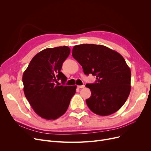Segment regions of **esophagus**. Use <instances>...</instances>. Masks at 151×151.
<instances>
[{"instance_id":"obj_1","label":"esophagus","mask_w":151,"mask_h":151,"mask_svg":"<svg viewBox=\"0 0 151 151\" xmlns=\"http://www.w3.org/2000/svg\"><path fill=\"white\" fill-rule=\"evenodd\" d=\"M85 87L84 85H81V86H78V88H80V89H81V88H84Z\"/></svg>"}]
</instances>
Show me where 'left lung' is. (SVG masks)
Wrapping results in <instances>:
<instances>
[{"label": "left lung", "instance_id": "obj_1", "mask_svg": "<svg viewBox=\"0 0 151 151\" xmlns=\"http://www.w3.org/2000/svg\"><path fill=\"white\" fill-rule=\"evenodd\" d=\"M73 57L86 75L96 76V82L87 84L91 91L86 104L95 114L116 113L127 100L131 90V71L122 55L100 45L81 44L72 50Z\"/></svg>", "mask_w": 151, "mask_h": 151}]
</instances>
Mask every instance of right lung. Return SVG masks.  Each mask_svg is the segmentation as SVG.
<instances>
[{
  "mask_svg": "<svg viewBox=\"0 0 151 151\" xmlns=\"http://www.w3.org/2000/svg\"><path fill=\"white\" fill-rule=\"evenodd\" d=\"M70 53L67 46L46 48L37 53L22 75L24 95L34 111L47 120H54L67 110L76 86H63L67 77L62 63ZM61 79L63 86L55 85Z\"/></svg>",
  "mask_w": 151,
  "mask_h": 151,
  "instance_id": "obj_1",
  "label": "right lung"
}]
</instances>
